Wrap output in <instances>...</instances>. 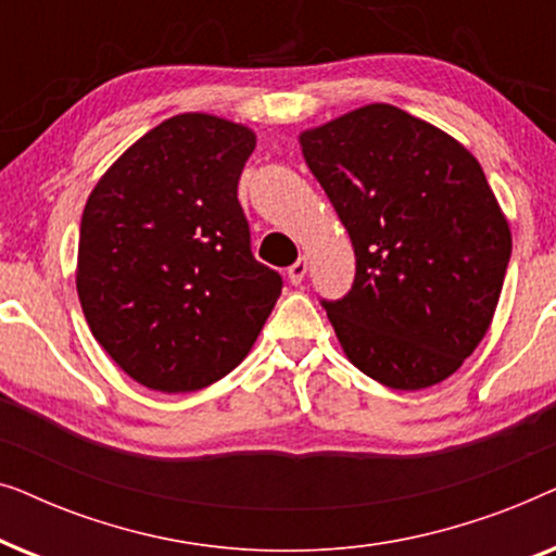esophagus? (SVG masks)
Segmentation results:
<instances>
[{
	"label": "esophagus",
	"mask_w": 556,
	"mask_h": 556,
	"mask_svg": "<svg viewBox=\"0 0 556 556\" xmlns=\"http://www.w3.org/2000/svg\"><path fill=\"white\" fill-rule=\"evenodd\" d=\"M306 270H308V261L306 257H299V261H295L291 268H288V280H291L293 286H299L303 278H306Z\"/></svg>",
	"instance_id": "1"
}]
</instances>
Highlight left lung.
Here are the masks:
<instances>
[{"mask_svg": "<svg viewBox=\"0 0 556 556\" xmlns=\"http://www.w3.org/2000/svg\"><path fill=\"white\" fill-rule=\"evenodd\" d=\"M356 255L349 293L321 299L354 367L392 390L443 382L496 311L511 232L458 141L371 103L301 134Z\"/></svg>", "mask_w": 556, "mask_h": 556, "instance_id": "left-lung-1", "label": "left lung"}]
</instances>
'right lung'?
Here are the masks:
<instances>
[{
    "mask_svg": "<svg viewBox=\"0 0 556 556\" xmlns=\"http://www.w3.org/2000/svg\"><path fill=\"white\" fill-rule=\"evenodd\" d=\"M255 134L181 113L141 136L88 197L78 299L136 382L202 390L245 359L283 278L257 263L238 202Z\"/></svg>",
    "mask_w": 556,
    "mask_h": 556,
    "instance_id": "right-lung-1",
    "label": "right lung"
}]
</instances>
